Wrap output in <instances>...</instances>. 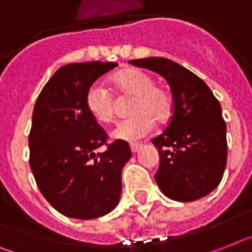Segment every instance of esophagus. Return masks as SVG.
<instances>
[{
  "label": "esophagus",
  "instance_id": "esophagus-1",
  "mask_svg": "<svg viewBox=\"0 0 252 252\" xmlns=\"http://www.w3.org/2000/svg\"><path fill=\"white\" fill-rule=\"evenodd\" d=\"M130 149L132 153H136V152L140 149V144H134V143H132V144H130Z\"/></svg>",
  "mask_w": 252,
  "mask_h": 252
}]
</instances>
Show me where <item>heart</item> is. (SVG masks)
Returning <instances> with one entry per match:
<instances>
[{"mask_svg":"<svg viewBox=\"0 0 252 252\" xmlns=\"http://www.w3.org/2000/svg\"><path fill=\"white\" fill-rule=\"evenodd\" d=\"M113 84L122 97H134L130 112L134 117L120 122L112 131V138L135 141L145 138L153 130L155 121L166 122L171 117L174 101L165 87L155 85L151 74L136 68L122 69L113 76ZM86 107L97 122L114 120L117 101L101 82H95L86 93Z\"/></svg>","mask_w":252,"mask_h":252,"instance_id":"b5f03b06","label":"heart"}]
</instances>
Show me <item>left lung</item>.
<instances>
[{"instance_id": "8db88e82", "label": "left lung", "mask_w": 252, "mask_h": 252, "mask_svg": "<svg viewBox=\"0 0 252 252\" xmlns=\"http://www.w3.org/2000/svg\"><path fill=\"white\" fill-rule=\"evenodd\" d=\"M161 74L171 89L170 124L152 143L158 149L156 183L180 202L202 198L219 186L226 165V126L219 100L198 76L165 58L128 62Z\"/></svg>"}]
</instances>
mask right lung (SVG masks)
Listing matches in <instances>:
<instances>
[{"instance_id": "right-lung-1", "label": "right lung", "mask_w": 252, "mask_h": 252, "mask_svg": "<svg viewBox=\"0 0 252 252\" xmlns=\"http://www.w3.org/2000/svg\"><path fill=\"white\" fill-rule=\"evenodd\" d=\"M117 63L66 64L37 97L29 132V165L37 187L56 211L74 219L107 215L121 196L122 168L131 158L125 140L107 134L86 107L89 87Z\"/></svg>"}]
</instances>
